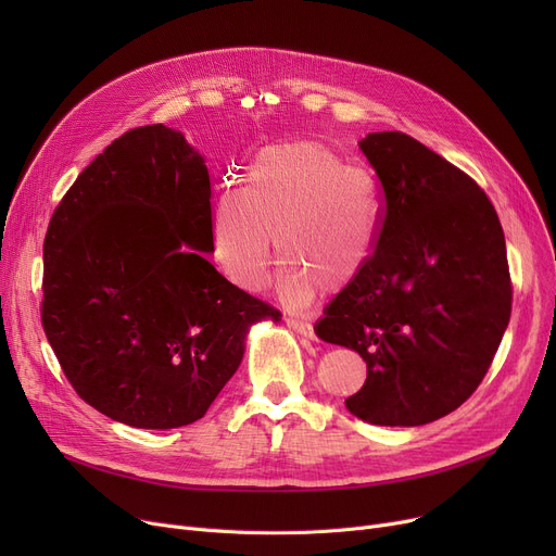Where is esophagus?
I'll list each match as a JSON object with an SVG mask.
<instances>
[{
  "label": "esophagus",
  "instance_id": "1",
  "mask_svg": "<svg viewBox=\"0 0 556 556\" xmlns=\"http://www.w3.org/2000/svg\"><path fill=\"white\" fill-rule=\"evenodd\" d=\"M286 325L293 329V331H298L300 336H304V338H315V331H313V325H308V323H304V319H295V317H288L286 319Z\"/></svg>",
  "mask_w": 556,
  "mask_h": 556
}]
</instances>
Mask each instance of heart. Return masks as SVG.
<instances>
[{
    "instance_id": "heart-1",
    "label": "heart",
    "mask_w": 556,
    "mask_h": 556,
    "mask_svg": "<svg viewBox=\"0 0 556 556\" xmlns=\"http://www.w3.org/2000/svg\"><path fill=\"white\" fill-rule=\"evenodd\" d=\"M383 229L374 175L319 141L261 149L239 189H225L212 214V250L225 277L245 290L266 283L270 237L283 266L281 295L302 304L323 283L340 290L369 266Z\"/></svg>"
}]
</instances>
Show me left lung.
I'll return each instance as SVG.
<instances>
[{
	"label": "left lung",
	"instance_id": "1",
	"mask_svg": "<svg viewBox=\"0 0 556 556\" xmlns=\"http://www.w3.org/2000/svg\"><path fill=\"white\" fill-rule=\"evenodd\" d=\"M383 229L369 266L315 333L354 349L365 386L346 410L378 426H424L469 399L511 315L505 233L478 182L415 137L369 132Z\"/></svg>",
	"mask_w": 556,
	"mask_h": 556
}]
</instances>
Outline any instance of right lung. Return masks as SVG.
<instances>
[{"label":"right lung","instance_id":"obj_1","mask_svg":"<svg viewBox=\"0 0 556 556\" xmlns=\"http://www.w3.org/2000/svg\"><path fill=\"white\" fill-rule=\"evenodd\" d=\"M202 252H214L210 170L162 124L114 139L58 202L42 329L101 415L151 430L202 419L239 369L250 325L279 319Z\"/></svg>","mask_w":556,"mask_h":556}]
</instances>
